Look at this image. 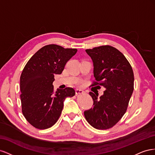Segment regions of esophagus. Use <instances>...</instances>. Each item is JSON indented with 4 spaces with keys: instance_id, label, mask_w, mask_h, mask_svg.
Here are the masks:
<instances>
[{
    "instance_id": "esophagus-1",
    "label": "esophagus",
    "mask_w": 155,
    "mask_h": 155,
    "mask_svg": "<svg viewBox=\"0 0 155 155\" xmlns=\"http://www.w3.org/2000/svg\"><path fill=\"white\" fill-rule=\"evenodd\" d=\"M83 92V91L81 90V89H78V88L76 89V94H81Z\"/></svg>"
}]
</instances>
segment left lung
I'll list each match as a JSON object with an SVG mask.
<instances>
[{"label":"left lung","mask_w":155,"mask_h":155,"mask_svg":"<svg viewBox=\"0 0 155 155\" xmlns=\"http://www.w3.org/2000/svg\"><path fill=\"white\" fill-rule=\"evenodd\" d=\"M91 58L94 76L92 86L105 88L104 94L89 92L93 107L84 112L87 121L94 128L105 130L118 122L125 113L134 90V74L124 55L106 45L85 50Z\"/></svg>","instance_id":"1"}]
</instances>
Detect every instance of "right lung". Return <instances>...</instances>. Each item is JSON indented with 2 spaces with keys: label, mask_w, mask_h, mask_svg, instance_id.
Segmentation results:
<instances>
[{
  "label": "right lung",
  "mask_w": 155,
  "mask_h": 155,
  "mask_svg": "<svg viewBox=\"0 0 155 155\" xmlns=\"http://www.w3.org/2000/svg\"><path fill=\"white\" fill-rule=\"evenodd\" d=\"M77 49L48 45L32 56L20 78L22 112L26 120L39 129L53 126L58 120L67 97L75 95L74 89L67 87L54 91V75L61 74Z\"/></svg>",
  "instance_id": "1"
}]
</instances>
